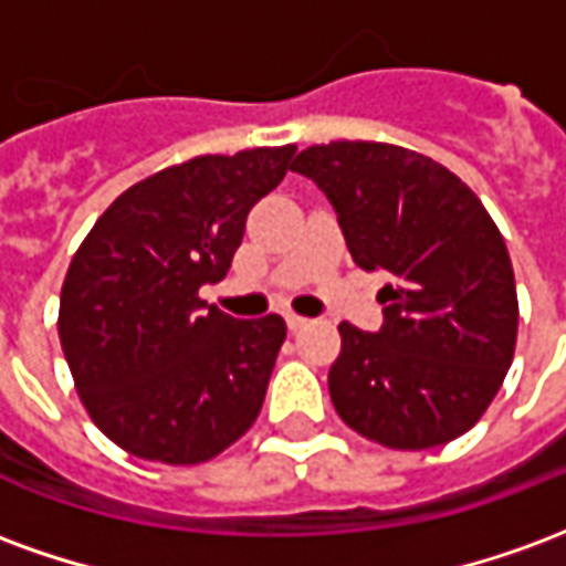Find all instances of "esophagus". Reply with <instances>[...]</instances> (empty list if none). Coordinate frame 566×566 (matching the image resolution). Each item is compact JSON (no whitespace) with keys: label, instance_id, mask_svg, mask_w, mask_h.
Instances as JSON below:
<instances>
[{"label":"esophagus","instance_id":"1","mask_svg":"<svg viewBox=\"0 0 566 566\" xmlns=\"http://www.w3.org/2000/svg\"><path fill=\"white\" fill-rule=\"evenodd\" d=\"M284 321H287V331H303V327H306L308 324V318H303V315H294V312H287V315H284Z\"/></svg>","mask_w":566,"mask_h":566}]
</instances>
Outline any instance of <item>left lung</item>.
Returning a JSON list of instances; mask_svg holds the SVG:
<instances>
[{
    "mask_svg": "<svg viewBox=\"0 0 566 566\" xmlns=\"http://www.w3.org/2000/svg\"><path fill=\"white\" fill-rule=\"evenodd\" d=\"M360 270H385L381 327L343 321L331 400L345 424L388 449L458 439L494 400L515 352L518 300L510 251L461 178L381 142L300 150Z\"/></svg>",
    "mask_w": 566,
    "mask_h": 566,
    "instance_id": "left-lung-1",
    "label": "left lung"
}]
</instances>
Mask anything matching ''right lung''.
Listing matches in <instances>:
<instances>
[{"label": "right lung", "mask_w": 566, "mask_h": 566, "mask_svg": "<svg viewBox=\"0 0 566 566\" xmlns=\"http://www.w3.org/2000/svg\"><path fill=\"white\" fill-rule=\"evenodd\" d=\"M294 145L193 157L124 190L93 223L60 294V343L81 403L136 458L202 463L260 416L284 343L279 315L239 321L199 300Z\"/></svg>", "instance_id": "1"}]
</instances>
